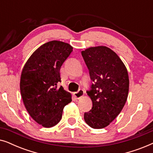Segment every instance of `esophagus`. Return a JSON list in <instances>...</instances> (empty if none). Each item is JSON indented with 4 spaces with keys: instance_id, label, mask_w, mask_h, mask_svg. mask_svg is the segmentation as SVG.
<instances>
[{
    "instance_id": "1",
    "label": "esophagus",
    "mask_w": 153,
    "mask_h": 153,
    "mask_svg": "<svg viewBox=\"0 0 153 153\" xmlns=\"http://www.w3.org/2000/svg\"><path fill=\"white\" fill-rule=\"evenodd\" d=\"M73 95H74V97L76 98V100H79L80 98H81L83 95H84V91L81 89L79 90L78 92H76V93H73Z\"/></svg>"
}]
</instances>
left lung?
<instances>
[{
	"instance_id": "left-lung-1",
	"label": "left lung",
	"mask_w": 153,
	"mask_h": 153,
	"mask_svg": "<svg viewBox=\"0 0 153 153\" xmlns=\"http://www.w3.org/2000/svg\"><path fill=\"white\" fill-rule=\"evenodd\" d=\"M94 83L87 92L92 109L84 114L85 123L94 129L107 127L118 116L127 101L129 76L122 60L105 46L91 47L81 51Z\"/></svg>"
}]
</instances>
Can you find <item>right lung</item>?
Instances as JSON below:
<instances>
[{"instance_id": "1", "label": "right lung", "mask_w": 153, "mask_h": 153, "mask_svg": "<svg viewBox=\"0 0 153 153\" xmlns=\"http://www.w3.org/2000/svg\"><path fill=\"white\" fill-rule=\"evenodd\" d=\"M73 47L68 43L53 40L35 50L23 68L20 91L27 111L44 127L57 125L65 106L72 101V95L60 82V70Z\"/></svg>"}]
</instances>
